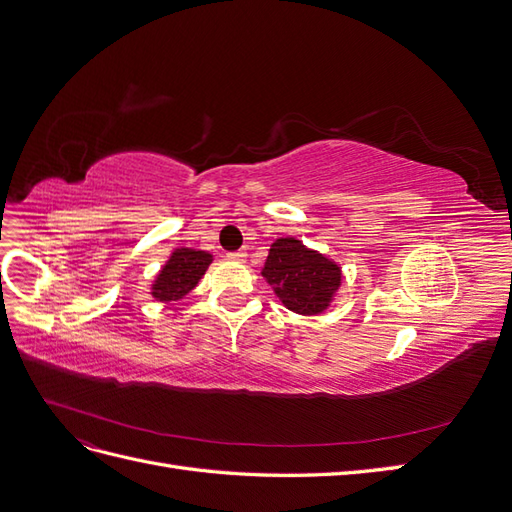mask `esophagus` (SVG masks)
<instances>
[{"mask_svg":"<svg viewBox=\"0 0 512 512\" xmlns=\"http://www.w3.org/2000/svg\"><path fill=\"white\" fill-rule=\"evenodd\" d=\"M228 258H230V260H237V262H245L247 254H245L243 250H237V252H230V254H228Z\"/></svg>","mask_w":512,"mask_h":512,"instance_id":"34e87169","label":"esophagus"}]
</instances>
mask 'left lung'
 <instances>
[{"instance_id": "obj_1", "label": "left lung", "mask_w": 512, "mask_h": 512, "mask_svg": "<svg viewBox=\"0 0 512 512\" xmlns=\"http://www.w3.org/2000/svg\"><path fill=\"white\" fill-rule=\"evenodd\" d=\"M262 275L282 303L303 316L324 312L342 280L335 262L307 250L297 239H277L271 245Z\"/></svg>"}]
</instances>
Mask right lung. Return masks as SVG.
I'll use <instances>...</instances> for the list:
<instances>
[{"instance_id":"obj_1","label":"right lung","mask_w":512,"mask_h":512,"mask_svg":"<svg viewBox=\"0 0 512 512\" xmlns=\"http://www.w3.org/2000/svg\"><path fill=\"white\" fill-rule=\"evenodd\" d=\"M211 254L181 247L175 250L166 267L160 271L156 284H153V297L160 301H179L188 294L205 275L211 265Z\"/></svg>"}]
</instances>
